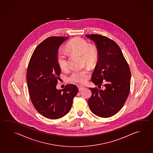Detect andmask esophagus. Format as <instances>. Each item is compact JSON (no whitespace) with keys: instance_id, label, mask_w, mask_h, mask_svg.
<instances>
[{"instance_id":"esophagus-1","label":"esophagus","mask_w":153,"mask_h":153,"mask_svg":"<svg viewBox=\"0 0 153 153\" xmlns=\"http://www.w3.org/2000/svg\"><path fill=\"white\" fill-rule=\"evenodd\" d=\"M84 88H85V87L82 86V85H79V86H78V89H79V91H81V90L83 89Z\"/></svg>"}]
</instances>
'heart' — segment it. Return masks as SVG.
Returning <instances> with one entry per match:
<instances>
[{"label": "heart", "mask_w": 153, "mask_h": 153, "mask_svg": "<svg viewBox=\"0 0 153 153\" xmlns=\"http://www.w3.org/2000/svg\"><path fill=\"white\" fill-rule=\"evenodd\" d=\"M66 50L70 55L78 54L82 56V65H86L89 68L96 66L99 60V51L94 45L89 44L85 39L76 37L71 39L66 45ZM56 62L59 68L62 71L68 68L67 55L63 52H59L56 56ZM89 70L87 68L76 70L72 73L69 80L73 82L84 83L89 77Z\"/></svg>", "instance_id": "1"}]
</instances>
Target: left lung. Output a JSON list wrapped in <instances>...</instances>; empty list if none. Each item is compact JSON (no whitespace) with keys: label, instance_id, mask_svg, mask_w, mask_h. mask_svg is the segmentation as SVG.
<instances>
[{"label":"left lung","instance_id":"8db88e82","mask_svg":"<svg viewBox=\"0 0 153 153\" xmlns=\"http://www.w3.org/2000/svg\"><path fill=\"white\" fill-rule=\"evenodd\" d=\"M86 36L94 42L99 51V60L92 75V82L104 90L89 88L92 96L89 108L98 117H109L120 111L128 97L131 86V70L118 45L99 34Z\"/></svg>","mask_w":153,"mask_h":153}]
</instances>
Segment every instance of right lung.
<instances>
[{
  "mask_svg": "<svg viewBox=\"0 0 153 153\" xmlns=\"http://www.w3.org/2000/svg\"><path fill=\"white\" fill-rule=\"evenodd\" d=\"M67 39L51 36L45 39L34 51L28 65L26 76L31 101L39 113L50 119L66 115L78 92L73 84L62 90L56 88L61 73L56 56L60 46Z\"/></svg>",
  "mask_w": 153,
  "mask_h": 153,
  "instance_id": "1",
  "label": "right lung"
}]
</instances>
